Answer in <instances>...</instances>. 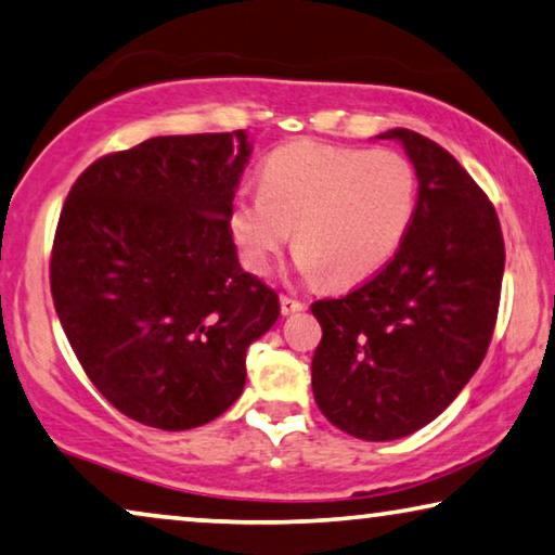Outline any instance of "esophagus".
I'll list each match as a JSON object with an SVG mask.
<instances>
[{
	"mask_svg": "<svg viewBox=\"0 0 555 555\" xmlns=\"http://www.w3.org/2000/svg\"><path fill=\"white\" fill-rule=\"evenodd\" d=\"M301 309H306V304L304 301H299V299H294V296H281V313H296V311H301Z\"/></svg>",
	"mask_w": 555,
	"mask_h": 555,
	"instance_id": "34e87169",
	"label": "esophagus"
}]
</instances>
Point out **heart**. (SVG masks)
Listing matches in <instances>:
<instances>
[{
    "label": "heart",
    "instance_id": "heart-1",
    "mask_svg": "<svg viewBox=\"0 0 555 555\" xmlns=\"http://www.w3.org/2000/svg\"><path fill=\"white\" fill-rule=\"evenodd\" d=\"M416 209V171L393 149L292 142L238 194L229 227L242 261L267 274L296 227V267L336 286L374 274L399 251Z\"/></svg>",
    "mask_w": 555,
    "mask_h": 555
}]
</instances>
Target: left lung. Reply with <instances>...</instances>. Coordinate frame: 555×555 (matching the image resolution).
I'll use <instances>...</instances> for the list:
<instances>
[{"mask_svg": "<svg viewBox=\"0 0 555 555\" xmlns=\"http://www.w3.org/2000/svg\"><path fill=\"white\" fill-rule=\"evenodd\" d=\"M378 137L399 139L416 167L411 227L382 271L311 304L313 399L363 441L418 431L456 399L489 351L506 263L499 214L443 146L411 129Z\"/></svg>", "mask_w": 555, "mask_h": 555, "instance_id": "1", "label": "left lung"}]
</instances>
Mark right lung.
Listing matches in <instances>:
<instances>
[{"mask_svg":"<svg viewBox=\"0 0 555 555\" xmlns=\"http://www.w3.org/2000/svg\"><path fill=\"white\" fill-rule=\"evenodd\" d=\"M244 131L154 137L79 173L56 224V317L96 391L139 424H209L246 384L279 296L242 269L229 211Z\"/></svg>","mask_w":555,"mask_h":555,"instance_id":"add662e5","label":"right lung"}]
</instances>
